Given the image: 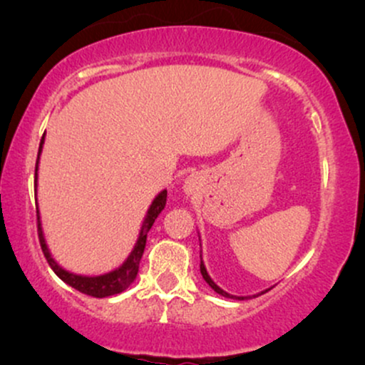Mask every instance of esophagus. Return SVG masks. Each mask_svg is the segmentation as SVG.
Returning <instances> with one entry per match:
<instances>
[{
  "label": "esophagus",
  "instance_id": "esophagus-1",
  "mask_svg": "<svg viewBox=\"0 0 365 365\" xmlns=\"http://www.w3.org/2000/svg\"><path fill=\"white\" fill-rule=\"evenodd\" d=\"M192 187H194V182H192V180H187V188H188V190H192Z\"/></svg>",
  "mask_w": 365,
  "mask_h": 365
}]
</instances>
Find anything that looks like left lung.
<instances>
[{
    "label": "left lung",
    "mask_w": 365,
    "mask_h": 365,
    "mask_svg": "<svg viewBox=\"0 0 365 365\" xmlns=\"http://www.w3.org/2000/svg\"><path fill=\"white\" fill-rule=\"evenodd\" d=\"M200 274H202V278L206 279V283L209 284V287L212 288V290H215L216 293H220V295H223V297H226V299H238V300H244V299H247V297H235V295H230V293H226L225 290H221L220 287H217V284L212 282L211 279V276L207 274V271H206V266H204V262H202V257H200ZM267 292V290H266ZM264 293V292H262Z\"/></svg>",
    "instance_id": "left-lung-1"
}]
</instances>
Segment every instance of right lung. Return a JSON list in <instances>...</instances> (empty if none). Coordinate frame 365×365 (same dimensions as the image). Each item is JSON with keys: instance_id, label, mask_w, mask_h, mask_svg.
I'll return each mask as SVG.
<instances>
[{"instance_id": "1", "label": "right lung", "mask_w": 365, "mask_h": 365, "mask_svg": "<svg viewBox=\"0 0 365 365\" xmlns=\"http://www.w3.org/2000/svg\"><path fill=\"white\" fill-rule=\"evenodd\" d=\"M43 144H44V137L41 139L39 144V154H37V163H36V185H37V165H39V156H41V150H43ZM166 195L168 192L163 190L161 194H158L156 199L153 200L150 204L148 215H145L144 223H142L139 238H137V244L133 247V250L130 252V255L127 257L118 269L111 271V273L101 274V276H82V274H73L65 271L63 267L58 264L49 254L48 245H46L44 235H43V228H41V217H39V211H37V233H39V244L41 249H43V254L48 261L51 269L56 273L60 278L65 282L66 284L75 288V290L86 293V295L96 297V299H104V297H110V295H116V293H121L123 290L132 284L133 279H135L137 273H139V264L142 259V254H144L145 249V240H148V233L150 230V226L154 225L156 217L159 216V212L163 211L166 206Z\"/></svg>"}]
</instances>
